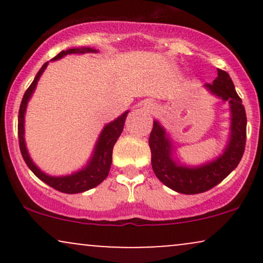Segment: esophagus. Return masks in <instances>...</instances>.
<instances>
[{
	"instance_id": "esophagus-1",
	"label": "esophagus",
	"mask_w": 263,
	"mask_h": 263,
	"mask_svg": "<svg viewBox=\"0 0 263 263\" xmlns=\"http://www.w3.org/2000/svg\"><path fill=\"white\" fill-rule=\"evenodd\" d=\"M142 108H143L144 111H147V112H149V114H155V112H157V110H158V108H157L156 102L153 100H146V101H144L143 104H142Z\"/></svg>"
}]
</instances>
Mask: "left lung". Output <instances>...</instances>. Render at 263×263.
Masks as SVG:
<instances>
[{"instance_id": "obj_1", "label": "left lung", "mask_w": 263, "mask_h": 263, "mask_svg": "<svg viewBox=\"0 0 263 263\" xmlns=\"http://www.w3.org/2000/svg\"><path fill=\"white\" fill-rule=\"evenodd\" d=\"M204 89L229 104L230 131L222 153L203 164L186 165L180 162L173 140L161 122L153 121L149 135L153 172L164 185L182 194H199L218 185L237 167L245 151L246 112L230 75L218 69V78L213 84H205Z\"/></svg>"}]
</instances>
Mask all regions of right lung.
<instances>
[{
    "instance_id": "add662e5",
    "label": "right lung",
    "mask_w": 263,
    "mask_h": 263,
    "mask_svg": "<svg viewBox=\"0 0 263 263\" xmlns=\"http://www.w3.org/2000/svg\"><path fill=\"white\" fill-rule=\"evenodd\" d=\"M98 52V49L91 47L70 48V49L60 52L58 55L54 57L52 62L64 58L65 55H69V54H87ZM48 64H49V62L44 63L43 66L39 69L34 80H33V83L29 85L28 89H27L25 95H23L22 102H21L20 112H18V140H20V148L23 159H25L28 168L42 180V182H44L49 186H52V188L59 190V192L62 193H66V194H77V193H83L89 189L95 188V186H98L101 182H104L105 178L108 176L111 163H112L114 146L115 143H116L117 138L121 135L123 125H125V120L126 117H127V114L129 111H125V112L120 115L117 119H115L114 121L108 122L104 126L100 135H99L98 141H96L95 147H93L91 156L87 159L86 164L84 165V167H81V170L73 172V173L70 174H66V176L58 177L44 173V172L33 162L31 156H29L28 149H27L25 138V117L28 102L31 100L33 92H34L35 87H37L38 81L41 79L42 74L44 73L45 69H47Z\"/></svg>"
}]
</instances>
